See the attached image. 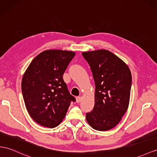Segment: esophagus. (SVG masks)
<instances>
[{
    "mask_svg": "<svg viewBox=\"0 0 157 157\" xmlns=\"http://www.w3.org/2000/svg\"><path fill=\"white\" fill-rule=\"evenodd\" d=\"M75 99H76V102H77V103H79L80 101H82V98L80 97V96H79V97H77Z\"/></svg>",
    "mask_w": 157,
    "mask_h": 157,
    "instance_id": "esophagus-1",
    "label": "esophagus"
}]
</instances>
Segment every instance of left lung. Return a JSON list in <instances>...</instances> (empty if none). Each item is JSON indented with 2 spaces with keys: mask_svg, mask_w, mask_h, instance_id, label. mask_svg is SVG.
<instances>
[{
  "mask_svg": "<svg viewBox=\"0 0 157 157\" xmlns=\"http://www.w3.org/2000/svg\"><path fill=\"white\" fill-rule=\"evenodd\" d=\"M95 82V105L86 120L95 130L115 127L126 113L130 100L132 77L129 67L107 50L82 52Z\"/></svg>",
  "mask_w": 157,
  "mask_h": 157,
  "instance_id": "obj_1",
  "label": "left lung"
}]
</instances>
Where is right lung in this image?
I'll list each match as a JSON object with an SVG mask.
<instances>
[{"instance_id": "1", "label": "right lung", "mask_w": 157, "mask_h": 157, "mask_svg": "<svg viewBox=\"0 0 157 157\" xmlns=\"http://www.w3.org/2000/svg\"><path fill=\"white\" fill-rule=\"evenodd\" d=\"M75 55L71 51L45 50L36 56L23 75L21 86L26 108L40 125H59L71 101H75L62 77Z\"/></svg>"}]
</instances>
